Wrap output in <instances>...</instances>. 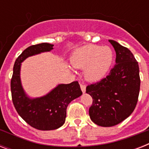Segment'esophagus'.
Segmentation results:
<instances>
[{
  "label": "esophagus",
  "instance_id": "1",
  "mask_svg": "<svg viewBox=\"0 0 149 149\" xmlns=\"http://www.w3.org/2000/svg\"><path fill=\"white\" fill-rule=\"evenodd\" d=\"M80 88H81V91L83 93H85V92H86V85H84V84H80Z\"/></svg>",
  "mask_w": 149,
  "mask_h": 149
}]
</instances>
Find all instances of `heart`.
I'll use <instances>...</instances> for the list:
<instances>
[{
	"label": "heart",
	"mask_w": 149,
	"mask_h": 149,
	"mask_svg": "<svg viewBox=\"0 0 149 149\" xmlns=\"http://www.w3.org/2000/svg\"><path fill=\"white\" fill-rule=\"evenodd\" d=\"M114 54L111 47L89 44L72 52L70 61L73 67L84 69V77L97 82L106 77L113 65Z\"/></svg>",
	"instance_id": "obj_1"
}]
</instances>
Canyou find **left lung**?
Listing matches in <instances>:
<instances>
[{
    "mask_svg": "<svg viewBox=\"0 0 149 149\" xmlns=\"http://www.w3.org/2000/svg\"><path fill=\"white\" fill-rule=\"evenodd\" d=\"M116 52V65L108 76L86 86L92 97L91 120L101 127H112L128 118L136 107L140 91L139 63L128 49L109 40Z\"/></svg>",
    "mask_w": 149,
    "mask_h": 149,
    "instance_id": "obj_1",
    "label": "left lung"
}]
</instances>
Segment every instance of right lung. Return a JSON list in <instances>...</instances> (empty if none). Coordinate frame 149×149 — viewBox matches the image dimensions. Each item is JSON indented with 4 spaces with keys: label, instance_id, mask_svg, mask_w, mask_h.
<instances>
[{
    "label": "right lung",
    "instance_id": "add662e5",
    "mask_svg": "<svg viewBox=\"0 0 149 149\" xmlns=\"http://www.w3.org/2000/svg\"><path fill=\"white\" fill-rule=\"evenodd\" d=\"M53 46L49 43H41L24 49L15 60L10 81L12 101L18 114L31 127L42 131L55 130L63 126L68 104L83 93L77 81L58 84L40 97H29L24 92L20 77L22 63L29 56L50 52Z\"/></svg>",
    "mask_w": 149,
    "mask_h": 149
}]
</instances>
